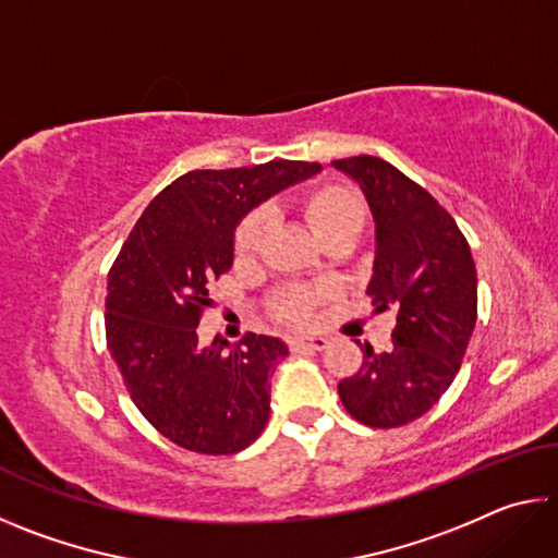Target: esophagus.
Wrapping results in <instances>:
<instances>
[{
    "mask_svg": "<svg viewBox=\"0 0 558 558\" xmlns=\"http://www.w3.org/2000/svg\"><path fill=\"white\" fill-rule=\"evenodd\" d=\"M327 344H329L327 337H323V335H302V337L292 339L290 349L292 352H300V349H315V352H323Z\"/></svg>",
    "mask_w": 558,
    "mask_h": 558,
    "instance_id": "1",
    "label": "esophagus"
}]
</instances>
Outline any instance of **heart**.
<instances>
[{"label": "heart", "instance_id": "obj_1", "mask_svg": "<svg viewBox=\"0 0 558 558\" xmlns=\"http://www.w3.org/2000/svg\"><path fill=\"white\" fill-rule=\"evenodd\" d=\"M300 214L319 241L325 245L337 239H356L366 219L364 199L352 186L325 182L310 189L300 199ZM270 233V216L253 211L239 223L233 233V253L239 260H251L266 245ZM323 290L313 288H286L276 295L272 310L280 319L292 325H305L313 317L315 302L323 298Z\"/></svg>", "mask_w": 558, "mask_h": 558}]
</instances>
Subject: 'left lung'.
I'll use <instances>...</instances> for the list:
<instances>
[{
  "mask_svg": "<svg viewBox=\"0 0 558 558\" xmlns=\"http://www.w3.org/2000/svg\"><path fill=\"white\" fill-rule=\"evenodd\" d=\"M369 202L376 223V313L393 310L391 347L364 344L362 366L337 386L352 418L399 428L421 418L460 372L477 319V272L452 216L381 157L335 159ZM359 344V342H356Z\"/></svg>",
  "mask_w": 558,
  "mask_h": 558,
  "instance_id": "left-lung-1",
  "label": "left lung"
}]
</instances>
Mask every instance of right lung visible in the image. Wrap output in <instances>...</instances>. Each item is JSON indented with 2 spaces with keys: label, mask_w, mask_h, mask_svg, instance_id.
I'll return each instance as SVG.
<instances>
[{
  "label": "right lung",
  "mask_w": 558,
  "mask_h": 558,
  "mask_svg": "<svg viewBox=\"0 0 558 558\" xmlns=\"http://www.w3.org/2000/svg\"><path fill=\"white\" fill-rule=\"evenodd\" d=\"M319 169L292 159L194 169L149 202L122 243L108 272V349L132 403L179 448L231 456L266 428L268 379L288 347L253 332L202 347L196 327L233 263L235 223Z\"/></svg>",
  "instance_id": "1"
}]
</instances>
